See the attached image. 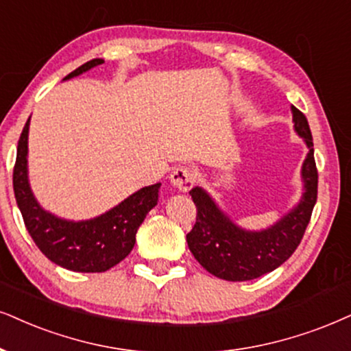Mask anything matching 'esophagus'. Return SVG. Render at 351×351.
<instances>
[{
  "label": "esophagus",
  "instance_id": "esophagus-1",
  "mask_svg": "<svg viewBox=\"0 0 351 351\" xmlns=\"http://www.w3.org/2000/svg\"><path fill=\"white\" fill-rule=\"evenodd\" d=\"M170 180L175 188H178L180 191L186 193V191H189L194 186V183H196V171L191 167L181 165L171 171Z\"/></svg>",
  "mask_w": 351,
  "mask_h": 351
}]
</instances>
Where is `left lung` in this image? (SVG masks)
Wrapping results in <instances>:
<instances>
[{
    "label": "left lung",
    "instance_id": "8db88e82",
    "mask_svg": "<svg viewBox=\"0 0 351 351\" xmlns=\"http://www.w3.org/2000/svg\"><path fill=\"white\" fill-rule=\"evenodd\" d=\"M295 130L308 144L309 154L303 163L304 196L300 206L264 232H245L233 225L217 208L201 188L189 191L196 204V223L186 234L189 251L207 272L228 282H245L272 272L293 254L311 220L317 201V168L314 160L313 136L308 119L296 106Z\"/></svg>",
    "mask_w": 351,
    "mask_h": 351
}]
</instances>
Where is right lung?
<instances>
[{"instance_id":"add662e5","label":"right lung","mask_w":351,"mask_h":351,"mask_svg":"<svg viewBox=\"0 0 351 351\" xmlns=\"http://www.w3.org/2000/svg\"><path fill=\"white\" fill-rule=\"evenodd\" d=\"M104 63L92 60L79 66L64 79L79 76L84 71ZM30 119V118H29ZM29 119L17 143L12 170V186L25 228L38 250L51 263L74 272H106L132 251L137 228L158 202L160 183L147 186L132 194L106 214L87 221L56 219L38 206L27 181Z\"/></svg>"}]
</instances>
